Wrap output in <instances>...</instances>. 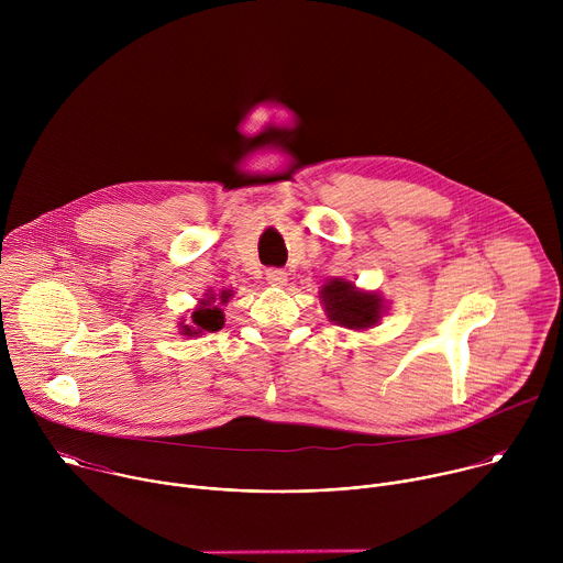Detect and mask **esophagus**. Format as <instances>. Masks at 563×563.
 Returning <instances> with one entry per match:
<instances>
[{"instance_id":"34e87169","label":"esophagus","mask_w":563,"mask_h":563,"mask_svg":"<svg viewBox=\"0 0 563 563\" xmlns=\"http://www.w3.org/2000/svg\"><path fill=\"white\" fill-rule=\"evenodd\" d=\"M265 278H267L269 285L280 287V285L287 283V272H283V269H278V267H269V269L265 272Z\"/></svg>"}]
</instances>
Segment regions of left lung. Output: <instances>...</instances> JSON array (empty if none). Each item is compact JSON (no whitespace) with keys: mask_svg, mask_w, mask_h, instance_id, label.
<instances>
[{"mask_svg":"<svg viewBox=\"0 0 563 563\" xmlns=\"http://www.w3.org/2000/svg\"><path fill=\"white\" fill-rule=\"evenodd\" d=\"M325 311L336 325L350 330H365L380 318V298L376 294L356 291L347 280H332L320 291Z\"/></svg>","mask_w":563,"mask_h":563,"instance_id":"left-lung-1","label":"left lung"}]
</instances>
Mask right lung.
Segmentation results:
<instances>
[{
    "label": "right lung",
    "instance_id": "right-lung-1",
    "mask_svg": "<svg viewBox=\"0 0 563 563\" xmlns=\"http://www.w3.org/2000/svg\"><path fill=\"white\" fill-rule=\"evenodd\" d=\"M229 296L231 294L224 289L220 294V298H216V294H209L207 298H202L200 307L191 313V325H183V334L194 336V334H202V332H218V330H222L224 316H222V309L218 307V300L227 302Z\"/></svg>",
    "mask_w": 563,
    "mask_h": 563
}]
</instances>
